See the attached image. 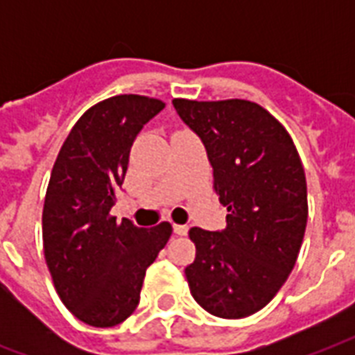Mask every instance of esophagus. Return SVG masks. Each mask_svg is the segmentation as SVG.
<instances>
[{"label":"esophagus","instance_id":"34e87169","mask_svg":"<svg viewBox=\"0 0 355 355\" xmlns=\"http://www.w3.org/2000/svg\"><path fill=\"white\" fill-rule=\"evenodd\" d=\"M189 228L186 225H173V232L177 234V236H186L188 234Z\"/></svg>","mask_w":355,"mask_h":355}]
</instances>
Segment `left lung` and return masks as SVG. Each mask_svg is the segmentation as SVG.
Segmentation results:
<instances>
[{
    "instance_id": "obj_1",
    "label": "left lung",
    "mask_w": 355,
    "mask_h": 355,
    "mask_svg": "<svg viewBox=\"0 0 355 355\" xmlns=\"http://www.w3.org/2000/svg\"><path fill=\"white\" fill-rule=\"evenodd\" d=\"M173 107L202 139L228 210L221 232L189 230V291L208 313L243 319L275 298L297 263L308 223L302 162L286 127L258 103L173 99Z\"/></svg>"
}]
</instances>
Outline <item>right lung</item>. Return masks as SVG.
<instances>
[{"instance_id": "right-lung-1", "label": "right lung", "mask_w": 355, "mask_h": 355, "mask_svg": "<svg viewBox=\"0 0 355 355\" xmlns=\"http://www.w3.org/2000/svg\"><path fill=\"white\" fill-rule=\"evenodd\" d=\"M166 103L155 97H108L88 108L60 147L47 184L42 239L53 286L79 320L110 328L134 313L145 270L173 228L116 221L110 208L128 155L145 123Z\"/></svg>"}]
</instances>
